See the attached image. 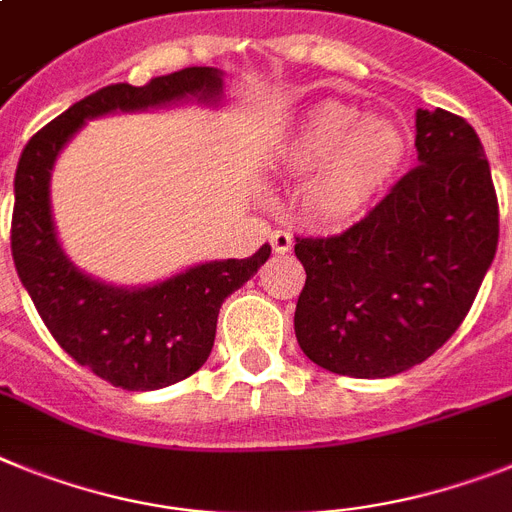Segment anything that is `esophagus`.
<instances>
[{"label": "esophagus", "mask_w": 512, "mask_h": 512, "mask_svg": "<svg viewBox=\"0 0 512 512\" xmlns=\"http://www.w3.org/2000/svg\"><path fill=\"white\" fill-rule=\"evenodd\" d=\"M269 243H272L274 253L285 256V253L292 248V235L287 233V230H274V233L269 235Z\"/></svg>", "instance_id": "1"}]
</instances>
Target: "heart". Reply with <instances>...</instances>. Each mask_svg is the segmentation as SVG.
I'll return each mask as SVG.
<instances>
[{
  "label": "heart",
  "instance_id": "b5f03b06",
  "mask_svg": "<svg viewBox=\"0 0 512 512\" xmlns=\"http://www.w3.org/2000/svg\"><path fill=\"white\" fill-rule=\"evenodd\" d=\"M406 155V139L383 116H357L342 100L310 106L285 144V163L316 170L303 189V207L321 225L360 217L388 186Z\"/></svg>",
  "mask_w": 512,
  "mask_h": 512
}]
</instances>
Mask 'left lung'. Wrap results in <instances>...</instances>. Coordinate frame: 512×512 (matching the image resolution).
Here are the masks:
<instances>
[{"label":"left lung","mask_w":512,"mask_h":512,"mask_svg":"<svg viewBox=\"0 0 512 512\" xmlns=\"http://www.w3.org/2000/svg\"><path fill=\"white\" fill-rule=\"evenodd\" d=\"M414 147L419 165L360 222L295 238L305 269L295 336L310 362L336 375L388 378L435 355L495 259V183L469 121L419 108Z\"/></svg>","instance_id":"obj_1"}]
</instances>
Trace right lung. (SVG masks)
I'll use <instances>...</instances> for the list:
<instances>
[{
    "instance_id": "add662e5",
    "label": "right lung",
    "mask_w": 512,
    "mask_h": 512,
    "mask_svg": "<svg viewBox=\"0 0 512 512\" xmlns=\"http://www.w3.org/2000/svg\"><path fill=\"white\" fill-rule=\"evenodd\" d=\"M222 72L186 67L134 87L119 82L56 116L25 144L15 173L12 259L38 316L59 347L124 391H155L194 375L207 362L227 295L269 259V243L248 259L196 264L150 287H113L87 277L61 251L51 220V170L64 144L113 111H144L181 100L217 103Z\"/></svg>"
}]
</instances>
